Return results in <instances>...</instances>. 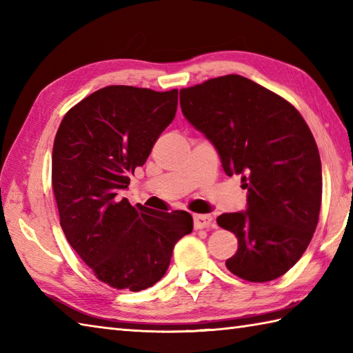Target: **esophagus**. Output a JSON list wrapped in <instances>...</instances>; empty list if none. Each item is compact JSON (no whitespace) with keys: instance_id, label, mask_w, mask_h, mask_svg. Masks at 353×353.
Here are the masks:
<instances>
[{"instance_id":"34e87169","label":"esophagus","mask_w":353,"mask_h":353,"mask_svg":"<svg viewBox=\"0 0 353 353\" xmlns=\"http://www.w3.org/2000/svg\"><path fill=\"white\" fill-rule=\"evenodd\" d=\"M214 226V219L211 215H194V228L203 229Z\"/></svg>"}]
</instances>
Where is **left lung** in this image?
Instances as JSON below:
<instances>
[{"label": "left lung", "mask_w": 353, "mask_h": 353, "mask_svg": "<svg viewBox=\"0 0 353 353\" xmlns=\"http://www.w3.org/2000/svg\"><path fill=\"white\" fill-rule=\"evenodd\" d=\"M181 108L247 190L245 211L216 219L238 238L229 272L249 282L281 277L319 223L321 162L308 124L282 97L236 74L181 89Z\"/></svg>", "instance_id": "1"}]
</instances>
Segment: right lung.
<instances>
[{"instance_id": "1", "label": "right lung", "mask_w": 353, "mask_h": 353, "mask_svg": "<svg viewBox=\"0 0 353 353\" xmlns=\"http://www.w3.org/2000/svg\"><path fill=\"white\" fill-rule=\"evenodd\" d=\"M177 89L106 86L68 110L52 147V191L61 226L94 274L117 290L161 281L172 249L192 232L185 211L159 212L119 199L174 119Z\"/></svg>"}]
</instances>
